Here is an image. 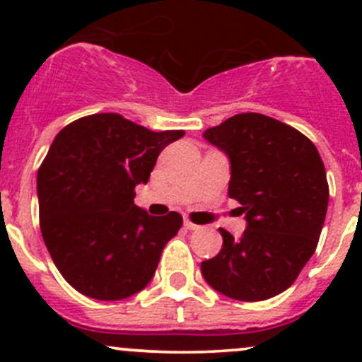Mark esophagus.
Listing matches in <instances>:
<instances>
[{
	"label": "esophagus",
	"instance_id": "34e87169",
	"mask_svg": "<svg viewBox=\"0 0 362 362\" xmlns=\"http://www.w3.org/2000/svg\"><path fill=\"white\" fill-rule=\"evenodd\" d=\"M184 228H185V229H189V231H194V229H198L199 226H198V224H194V222H192L191 218L185 217V218H184Z\"/></svg>",
	"mask_w": 362,
	"mask_h": 362
}]
</instances>
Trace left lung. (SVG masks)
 <instances>
[{
	"instance_id": "obj_1",
	"label": "left lung",
	"mask_w": 362,
	"mask_h": 362,
	"mask_svg": "<svg viewBox=\"0 0 362 362\" xmlns=\"http://www.w3.org/2000/svg\"><path fill=\"white\" fill-rule=\"evenodd\" d=\"M231 164L228 194L242 206V238L221 229L222 249L203 279L228 298L262 301L294 284L319 243L329 185L315 145L262 113H238L203 133Z\"/></svg>"
}]
</instances>
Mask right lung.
Wrapping results in <instances>:
<instances>
[{
  "mask_svg": "<svg viewBox=\"0 0 362 362\" xmlns=\"http://www.w3.org/2000/svg\"><path fill=\"white\" fill-rule=\"evenodd\" d=\"M184 134L156 133L119 113L82 117L57 133L36 177L40 229L73 289L117 301L151 282L182 215L152 217L134 204V187Z\"/></svg>",
  "mask_w": 362,
  "mask_h": 362,
  "instance_id": "1",
  "label": "right lung"
}]
</instances>
